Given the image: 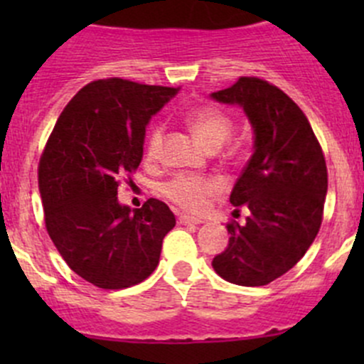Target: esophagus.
<instances>
[{"mask_svg":"<svg viewBox=\"0 0 364 364\" xmlns=\"http://www.w3.org/2000/svg\"><path fill=\"white\" fill-rule=\"evenodd\" d=\"M178 222L181 223V225H199V223H203L204 220H200V218H193V216L179 215V216H178Z\"/></svg>","mask_w":364,"mask_h":364,"instance_id":"obj_1","label":"esophagus"}]
</instances>
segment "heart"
Returning <instances> with one entry per match:
<instances>
[{
  "instance_id": "heart-1",
  "label": "heart",
  "mask_w": 364,
  "mask_h": 364,
  "mask_svg": "<svg viewBox=\"0 0 364 364\" xmlns=\"http://www.w3.org/2000/svg\"><path fill=\"white\" fill-rule=\"evenodd\" d=\"M185 123L190 130L208 146L218 149L225 144L234 132V119L225 111L213 105H200L185 114ZM164 146V127L155 124L148 132L144 144V156L148 161L160 159ZM223 185L220 179L209 176L178 174L160 186V193L179 209L199 213L208 205L209 199L222 193Z\"/></svg>"
}]
</instances>
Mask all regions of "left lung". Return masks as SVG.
Segmentation results:
<instances>
[{
	"instance_id": "1",
	"label": "left lung",
	"mask_w": 364,
	"mask_h": 364,
	"mask_svg": "<svg viewBox=\"0 0 364 364\" xmlns=\"http://www.w3.org/2000/svg\"><path fill=\"white\" fill-rule=\"evenodd\" d=\"M245 109L255 132V151L237 178L230 204L245 225L227 223L229 245L213 259L223 280L260 287L296 266L314 243L324 215L328 167L304 112L280 87L259 77H240L211 93Z\"/></svg>"
}]
</instances>
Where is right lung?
I'll use <instances>...</instances> for the list:
<instances>
[{"mask_svg":"<svg viewBox=\"0 0 364 364\" xmlns=\"http://www.w3.org/2000/svg\"><path fill=\"white\" fill-rule=\"evenodd\" d=\"M176 93L119 77L93 80L60 114L40 156L47 232L70 269L100 289L144 282L176 225L159 199L134 213L117 203L142 160L146 124Z\"/></svg>","mask_w":364,"mask_h":364,"instance_id":"1","label":"right lung"}]
</instances>
